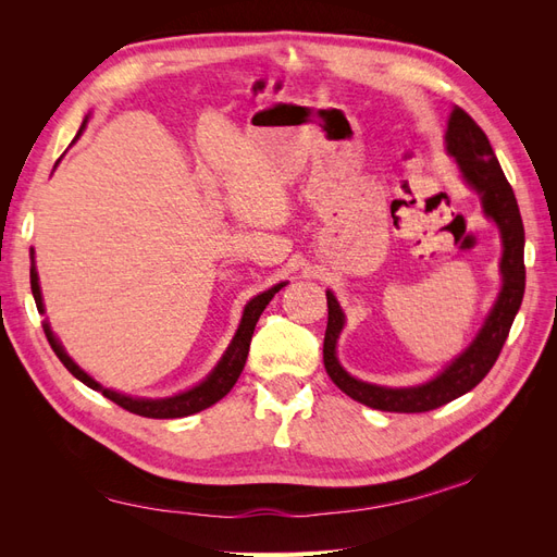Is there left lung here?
<instances>
[{
	"label": "left lung",
	"instance_id": "left-lung-1",
	"mask_svg": "<svg viewBox=\"0 0 557 557\" xmlns=\"http://www.w3.org/2000/svg\"><path fill=\"white\" fill-rule=\"evenodd\" d=\"M446 148L458 160L465 181L481 195L483 211L499 225L504 244V256L499 264L504 278L502 293L471 346L462 356L455 358L440 376L418 387L372 385L344 372V367L334 356L336 339H339V332L344 327V313L339 305H336L334 295L327 293V330L323 344V362L327 374L348 397L379 411L423 413L440 409L444 404L469 393L471 387H476L497 362L502 346L507 342L513 325V318L520 309L522 293H525V260H522L525 230H522V218L513 188L507 176H504L485 132L460 107H455L448 117Z\"/></svg>",
	"mask_w": 557,
	"mask_h": 557
}]
</instances>
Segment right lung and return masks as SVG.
I'll use <instances>...</instances> for the list:
<instances>
[{"instance_id":"add662e5","label":"right lung","mask_w":557,"mask_h":557,"mask_svg":"<svg viewBox=\"0 0 557 557\" xmlns=\"http://www.w3.org/2000/svg\"><path fill=\"white\" fill-rule=\"evenodd\" d=\"M83 127H86V121H83L78 134L83 132ZM78 134H76V137H78ZM29 285H32V295H35V301H37V309L44 313V301H41V290H39V276H37V267H35V252H32ZM283 285L285 283H278V285H274V288H269L267 293L252 297L248 301L246 309H244L242 325H239L237 334H234V339H232L230 348L225 350L223 360L218 362V367L209 374L207 381H201L199 385H195L193 391H188V393L176 395V397H166V399L127 397V395H121V393H115V391H109V387H102L97 381H92L86 372H83V369H78V364H74V360L70 356H66L64 348L55 339V334L50 332L48 323L44 325V332H46V339H48L50 348H53L55 356L60 358V362L66 369H70V372L81 383H86L88 387H92V391H99L107 399L115 401L117 407H123L125 411L144 416V418H183V416H193L197 411L209 409L211 404H215L218 399H223L232 391L234 383H237V379L244 372V364H246V358H248V348H250V339H252V330H256L258 318H260V313L264 311V307L269 305V301H272V297L283 288Z\"/></svg>"}]
</instances>
